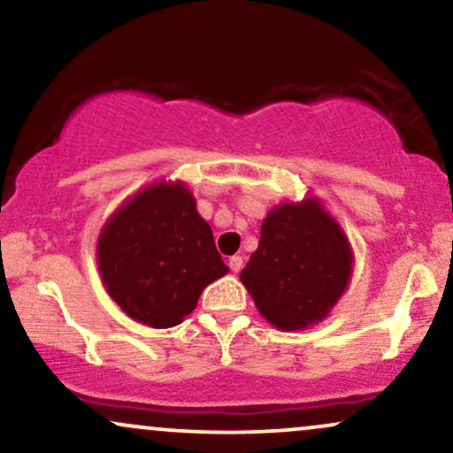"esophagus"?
<instances>
[{
    "instance_id": "34e87169",
    "label": "esophagus",
    "mask_w": 453,
    "mask_h": 453,
    "mask_svg": "<svg viewBox=\"0 0 453 453\" xmlns=\"http://www.w3.org/2000/svg\"><path fill=\"white\" fill-rule=\"evenodd\" d=\"M242 264H244L242 256H234V257H230V268H232V273H241Z\"/></svg>"
}]
</instances>
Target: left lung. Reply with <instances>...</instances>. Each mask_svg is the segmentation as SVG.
<instances>
[{"instance_id":"left-lung-1","label":"left lung","mask_w":453,"mask_h":453,"mask_svg":"<svg viewBox=\"0 0 453 453\" xmlns=\"http://www.w3.org/2000/svg\"><path fill=\"white\" fill-rule=\"evenodd\" d=\"M349 274L345 234L319 202L306 200L268 212L257 251L241 279L270 324L300 330L324 319L345 292Z\"/></svg>"}]
</instances>
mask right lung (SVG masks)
Instances as JSON below:
<instances>
[{
  "label": "right lung",
  "instance_id": "right-lung-1",
  "mask_svg": "<svg viewBox=\"0 0 453 453\" xmlns=\"http://www.w3.org/2000/svg\"><path fill=\"white\" fill-rule=\"evenodd\" d=\"M97 259L111 298L150 327L180 324L202 289L227 273L209 223L180 183L147 187L114 212Z\"/></svg>",
  "mask_w": 453,
  "mask_h": 453
}]
</instances>
